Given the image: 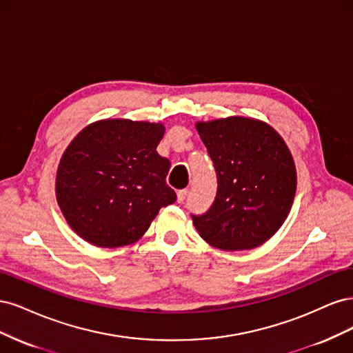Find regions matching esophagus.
I'll use <instances>...</instances> for the list:
<instances>
[{"label":"esophagus","mask_w":353,"mask_h":353,"mask_svg":"<svg viewBox=\"0 0 353 353\" xmlns=\"http://www.w3.org/2000/svg\"><path fill=\"white\" fill-rule=\"evenodd\" d=\"M188 196V189H181L177 192V202H183Z\"/></svg>","instance_id":"34e87169"}]
</instances>
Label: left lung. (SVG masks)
<instances>
[{
    "instance_id": "1",
    "label": "left lung",
    "mask_w": 353,
    "mask_h": 353,
    "mask_svg": "<svg viewBox=\"0 0 353 353\" xmlns=\"http://www.w3.org/2000/svg\"><path fill=\"white\" fill-rule=\"evenodd\" d=\"M196 129L217 176L211 207L192 214L199 236L224 251L263 245L286 220L296 192L289 148L274 129L254 119L198 123Z\"/></svg>"
}]
</instances>
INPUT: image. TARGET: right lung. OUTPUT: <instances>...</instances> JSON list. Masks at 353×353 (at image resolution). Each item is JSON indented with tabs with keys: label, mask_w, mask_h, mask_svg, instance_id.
<instances>
[{
	"label": "right lung",
	"mask_w": 353,
	"mask_h": 353,
	"mask_svg": "<svg viewBox=\"0 0 353 353\" xmlns=\"http://www.w3.org/2000/svg\"><path fill=\"white\" fill-rule=\"evenodd\" d=\"M164 126L124 119L90 124L63 154L57 201L72 229L101 248L130 245L176 201L168 158L157 152Z\"/></svg>",
	"instance_id": "add662e5"
}]
</instances>
